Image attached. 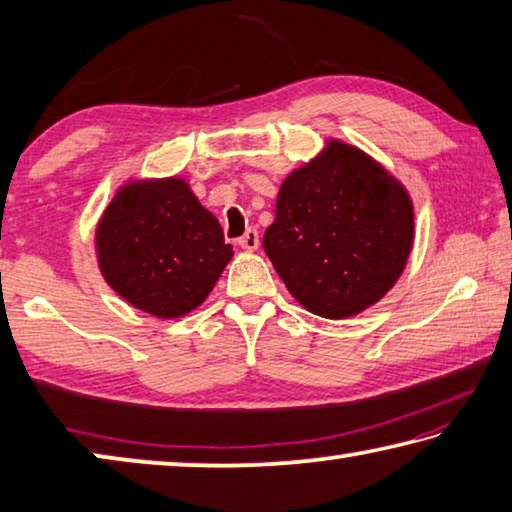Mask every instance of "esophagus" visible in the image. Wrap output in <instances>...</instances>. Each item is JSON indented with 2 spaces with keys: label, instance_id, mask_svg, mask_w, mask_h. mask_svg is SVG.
I'll use <instances>...</instances> for the list:
<instances>
[{
  "label": "esophagus",
  "instance_id": "1",
  "mask_svg": "<svg viewBox=\"0 0 512 512\" xmlns=\"http://www.w3.org/2000/svg\"><path fill=\"white\" fill-rule=\"evenodd\" d=\"M239 246L244 248V250H248V253H253V250L259 248V232L255 228L246 230V235L239 239Z\"/></svg>",
  "mask_w": 512,
  "mask_h": 512
}]
</instances>
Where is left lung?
Masks as SVG:
<instances>
[{"label": "left lung", "instance_id": "obj_1", "mask_svg": "<svg viewBox=\"0 0 512 512\" xmlns=\"http://www.w3.org/2000/svg\"><path fill=\"white\" fill-rule=\"evenodd\" d=\"M415 237L413 201L391 171L343 140L282 180L264 250L311 314L341 320L400 280Z\"/></svg>", "mask_w": 512, "mask_h": 512}]
</instances>
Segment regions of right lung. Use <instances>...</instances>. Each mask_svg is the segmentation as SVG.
<instances>
[{
    "mask_svg": "<svg viewBox=\"0 0 512 512\" xmlns=\"http://www.w3.org/2000/svg\"><path fill=\"white\" fill-rule=\"evenodd\" d=\"M97 264L112 291L155 318L201 307L235 255L221 223L185 178H133L94 228Z\"/></svg>",
    "mask_w": 512,
    "mask_h": 512,
    "instance_id": "add662e5",
    "label": "right lung"
}]
</instances>
